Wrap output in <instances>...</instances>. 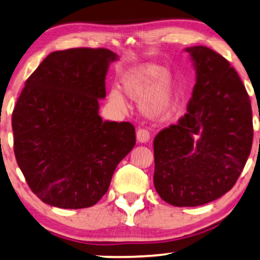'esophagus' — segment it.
Returning <instances> with one entry per match:
<instances>
[{
  "label": "esophagus",
  "instance_id": "34e87169",
  "mask_svg": "<svg viewBox=\"0 0 260 260\" xmlns=\"http://www.w3.org/2000/svg\"><path fill=\"white\" fill-rule=\"evenodd\" d=\"M150 139V135H149V132L147 129H139L138 133H137V140L141 143H147L149 141Z\"/></svg>",
  "mask_w": 260,
  "mask_h": 260
}]
</instances>
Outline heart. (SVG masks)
I'll return each instance as SVG.
<instances>
[{
  "label": "heart",
  "instance_id": "heart-1",
  "mask_svg": "<svg viewBox=\"0 0 260 260\" xmlns=\"http://www.w3.org/2000/svg\"><path fill=\"white\" fill-rule=\"evenodd\" d=\"M121 87L128 98L140 100V110L150 119H167L175 111L176 81L161 65L142 63L132 68L121 79ZM110 102L119 110L126 107L125 98L117 90L110 92Z\"/></svg>",
  "mask_w": 260,
  "mask_h": 260
}]
</instances>
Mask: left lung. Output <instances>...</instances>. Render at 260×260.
<instances>
[{
	"label": "left lung",
	"instance_id": "left-lung-1",
	"mask_svg": "<svg viewBox=\"0 0 260 260\" xmlns=\"http://www.w3.org/2000/svg\"><path fill=\"white\" fill-rule=\"evenodd\" d=\"M196 73L187 113L154 139V185L175 207L212 202L234 187L253 140L252 110L241 78L219 53L185 48Z\"/></svg>",
	"mask_w": 260,
	"mask_h": 260
}]
</instances>
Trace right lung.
I'll list each match as a JSON object with an SVG mask.
<instances>
[{
    "instance_id": "1",
    "label": "right lung",
    "mask_w": 260,
    "mask_h": 260,
    "mask_svg": "<svg viewBox=\"0 0 260 260\" xmlns=\"http://www.w3.org/2000/svg\"><path fill=\"white\" fill-rule=\"evenodd\" d=\"M107 49L55 51L25 81L13 112L14 150L29 187L61 209L94 205L135 145L129 122L103 121Z\"/></svg>"
}]
</instances>
